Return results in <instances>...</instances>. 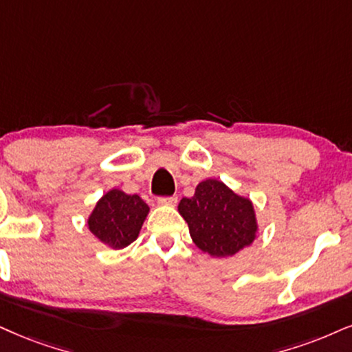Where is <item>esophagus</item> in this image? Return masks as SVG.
<instances>
[{"label":"esophagus","mask_w":352,"mask_h":352,"mask_svg":"<svg viewBox=\"0 0 352 352\" xmlns=\"http://www.w3.org/2000/svg\"><path fill=\"white\" fill-rule=\"evenodd\" d=\"M176 202H177V197L176 196L158 197V204H162V206H175Z\"/></svg>","instance_id":"1"}]
</instances>
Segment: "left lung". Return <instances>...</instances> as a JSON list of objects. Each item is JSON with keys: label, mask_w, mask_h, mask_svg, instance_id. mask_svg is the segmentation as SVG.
I'll return each mask as SVG.
<instances>
[{"label": "left lung", "mask_w": 352, "mask_h": 352, "mask_svg": "<svg viewBox=\"0 0 352 352\" xmlns=\"http://www.w3.org/2000/svg\"><path fill=\"white\" fill-rule=\"evenodd\" d=\"M177 209L197 248L217 258L233 256L256 236L253 204L217 179L199 183L196 194L181 199Z\"/></svg>", "instance_id": "left-lung-1"}]
</instances>
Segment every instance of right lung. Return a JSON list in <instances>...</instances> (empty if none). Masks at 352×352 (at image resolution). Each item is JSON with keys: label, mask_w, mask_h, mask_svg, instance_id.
Masks as SVG:
<instances>
[{"label": "right lung", "mask_w": 352, "mask_h": 352, "mask_svg": "<svg viewBox=\"0 0 352 352\" xmlns=\"http://www.w3.org/2000/svg\"><path fill=\"white\" fill-rule=\"evenodd\" d=\"M146 214L148 206L137 194L112 189L96 204L88 225L102 243L120 250L137 240Z\"/></svg>", "instance_id": "add662e5"}]
</instances>
